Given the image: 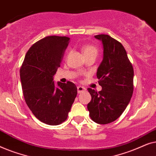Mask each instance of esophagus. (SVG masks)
I'll list each match as a JSON object with an SVG mask.
<instances>
[{
    "instance_id": "obj_1",
    "label": "esophagus",
    "mask_w": 156,
    "mask_h": 156,
    "mask_svg": "<svg viewBox=\"0 0 156 156\" xmlns=\"http://www.w3.org/2000/svg\"><path fill=\"white\" fill-rule=\"evenodd\" d=\"M86 91V89H85L84 87H83L82 86H78L77 87V91H78L79 94L82 93V92H83V91Z\"/></svg>"
}]
</instances>
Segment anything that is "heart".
Masks as SVG:
<instances>
[{"instance_id":"b5f03b06","label":"heart","mask_w":156,"mask_h":156,"mask_svg":"<svg viewBox=\"0 0 156 156\" xmlns=\"http://www.w3.org/2000/svg\"><path fill=\"white\" fill-rule=\"evenodd\" d=\"M82 52L84 53V56L87 55H95L97 56L98 54V49L95 46L91 45V44H84L82 48Z\"/></svg>"}]
</instances>
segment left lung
I'll use <instances>...</instances> for the list:
<instances>
[{"mask_svg":"<svg viewBox=\"0 0 156 156\" xmlns=\"http://www.w3.org/2000/svg\"><path fill=\"white\" fill-rule=\"evenodd\" d=\"M94 37L101 40L104 48L103 60L97 72L102 89L98 92L88 89L91 100L87 108L92 121L107 124L116 121L131 101L133 91V68L121 42L108 35Z\"/></svg>","mask_w":156,"mask_h":156,"instance_id":"left-lung-1","label":"left lung"}]
</instances>
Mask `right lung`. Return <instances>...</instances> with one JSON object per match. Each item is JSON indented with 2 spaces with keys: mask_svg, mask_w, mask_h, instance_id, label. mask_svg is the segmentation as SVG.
Listing matches in <instances>:
<instances>
[{
  "mask_svg": "<svg viewBox=\"0 0 156 156\" xmlns=\"http://www.w3.org/2000/svg\"><path fill=\"white\" fill-rule=\"evenodd\" d=\"M69 38L48 36L33 44L20 69L23 96L27 106L40 121L59 125L67 119L77 94L71 82L55 84L54 75L60 67Z\"/></svg>",
  "mask_w": 156,
  "mask_h": 156,
  "instance_id": "obj_1",
  "label": "right lung"
}]
</instances>
